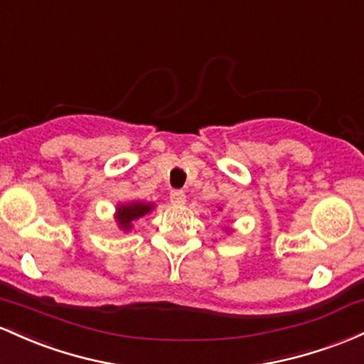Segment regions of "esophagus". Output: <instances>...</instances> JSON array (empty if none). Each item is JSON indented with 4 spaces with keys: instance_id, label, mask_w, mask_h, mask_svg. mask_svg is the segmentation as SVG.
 <instances>
[{
    "instance_id": "1",
    "label": "esophagus",
    "mask_w": 364,
    "mask_h": 364,
    "mask_svg": "<svg viewBox=\"0 0 364 364\" xmlns=\"http://www.w3.org/2000/svg\"><path fill=\"white\" fill-rule=\"evenodd\" d=\"M170 203L175 204V206H181V204L186 203V193L183 191H171Z\"/></svg>"
}]
</instances>
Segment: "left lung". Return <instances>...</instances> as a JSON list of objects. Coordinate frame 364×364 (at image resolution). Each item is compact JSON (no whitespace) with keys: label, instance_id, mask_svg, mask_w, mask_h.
Listing matches in <instances>:
<instances>
[{"label":"left lung","instance_id":"8db88e82","mask_svg":"<svg viewBox=\"0 0 364 364\" xmlns=\"http://www.w3.org/2000/svg\"><path fill=\"white\" fill-rule=\"evenodd\" d=\"M218 210H222V208H218ZM225 232H227V234H232V228H228V227H225Z\"/></svg>","mask_w":364,"mask_h":364}]
</instances>
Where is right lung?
Returning a JSON list of instances; mask_svg holds the SVG:
<instances>
[{"instance_id":"obj_1","label":"right lung","mask_w":364,"mask_h":364,"mask_svg":"<svg viewBox=\"0 0 364 364\" xmlns=\"http://www.w3.org/2000/svg\"><path fill=\"white\" fill-rule=\"evenodd\" d=\"M154 210V203L146 201H130L117 204V210L113 218H115L117 227L122 232H130L134 228V220L142 218L144 215L151 213Z\"/></svg>"}]
</instances>
